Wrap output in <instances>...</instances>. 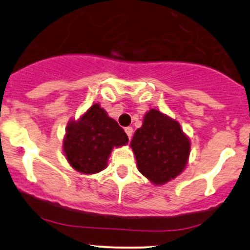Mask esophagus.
<instances>
[{"mask_svg":"<svg viewBox=\"0 0 250 250\" xmlns=\"http://www.w3.org/2000/svg\"><path fill=\"white\" fill-rule=\"evenodd\" d=\"M125 134H127L128 139L130 140L131 136H133V128H131V127H127V128L125 129Z\"/></svg>","mask_w":250,"mask_h":250,"instance_id":"obj_1","label":"esophagus"}]
</instances>
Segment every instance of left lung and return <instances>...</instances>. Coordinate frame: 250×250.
Listing matches in <instances>:
<instances>
[{
	"label": "left lung",
	"mask_w": 250,
	"mask_h": 250,
	"mask_svg": "<svg viewBox=\"0 0 250 250\" xmlns=\"http://www.w3.org/2000/svg\"><path fill=\"white\" fill-rule=\"evenodd\" d=\"M130 147L137 169L155 186L166 185L185 170L190 154V140L180 123L157 109L143 117Z\"/></svg>",
	"instance_id": "1"
}]
</instances>
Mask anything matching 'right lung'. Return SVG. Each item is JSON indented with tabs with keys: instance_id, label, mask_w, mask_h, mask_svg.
<instances>
[{
	"instance_id": "right-lung-1",
	"label": "right lung",
	"mask_w": 250,
	"mask_h": 250,
	"mask_svg": "<svg viewBox=\"0 0 250 250\" xmlns=\"http://www.w3.org/2000/svg\"><path fill=\"white\" fill-rule=\"evenodd\" d=\"M127 143L125 130L99 103H94L79 120L68 122L63 137V153L71 168L91 175L107 168L114 147Z\"/></svg>"
}]
</instances>
